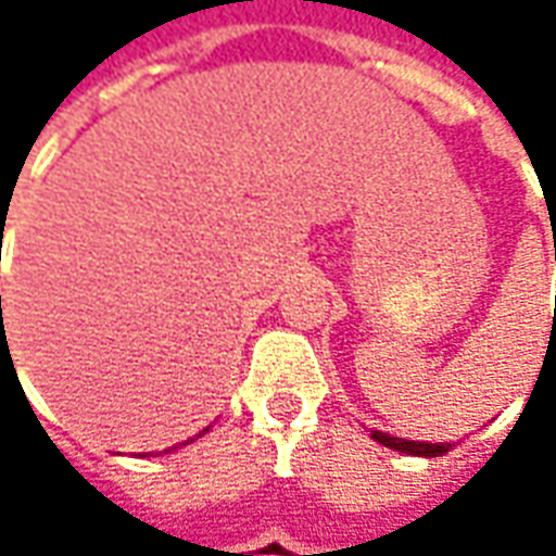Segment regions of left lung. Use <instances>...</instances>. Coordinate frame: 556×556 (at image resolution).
I'll list each match as a JSON object with an SVG mask.
<instances>
[{"mask_svg":"<svg viewBox=\"0 0 556 556\" xmlns=\"http://www.w3.org/2000/svg\"><path fill=\"white\" fill-rule=\"evenodd\" d=\"M374 442L387 445V448H395V452H405V455H417V458H439L452 448V442H415V439H399L390 437V433H380V430H371Z\"/></svg>","mask_w":556,"mask_h":556,"instance_id":"8db88e82","label":"left lung"}]
</instances>
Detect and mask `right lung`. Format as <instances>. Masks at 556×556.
I'll use <instances>...</instances> for the list:
<instances>
[{
  "mask_svg": "<svg viewBox=\"0 0 556 556\" xmlns=\"http://www.w3.org/2000/svg\"><path fill=\"white\" fill-rule=\"evenodd\" d=\"M0 303H2V296H0Z\"/></svg>",
  "mask_w": 556,
  "mask_h": 556,
  "instance_id": "1",
  "label": "right lung"
}]
</instances>
